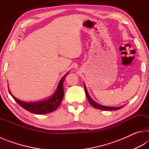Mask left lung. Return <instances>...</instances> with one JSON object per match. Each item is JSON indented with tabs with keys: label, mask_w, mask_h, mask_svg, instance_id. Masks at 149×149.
Wrapping results in <instances>:
<instances>
[{
	"label": "left lung",
	"mask_w": 149,
	"mask_h": 149,
	"mask_svg": "<svg viewBox=\"0 0 149 149\" xmlns=\"http://www.w3.org/2000/svg\"><path fill=\"white\" fill-rule=\"evenodd\" d=\"M84 88H85V93H86V96L88 100L91 104L93 107L95 108H97V109H99V110H119L120 108H122L123 106H122V107H107V106H103L101 104H98L97 102H96L95 100H93L92 99V98L90 97V95H89V93L87 92V87L85 86V84H84Z\"/></svg>",
	"instance_id": "obj_1"
}]
</instances>
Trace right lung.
Returning a JSON list of instances; mask_svg holds the SVG:
<instances>
[{"instance_id": "obj_1", "label": "right lung", "mask_w": 149, "mask_h": 149, "mask_svg": "<svg viewBox=\"0 0 149 149\" xmlns=\"http://www.w3.org/2000/svg\"><path fill=\"white\" fill-rule=\"evenodd\" d=\"M69 74L68 72L62 78L58 84L56 91L52 96L47 99H44L39 101L35 102H26L17 99L12 94L10 91L9 90V93L10 95L13 97L17 104H19L24 109L29 111V112L33 113L35 114H45L48 113L52 112L56 110L58 107L61 104L62 100L64 98V87H63V82L66 75Z\"/></svg>"}]
</instances>
